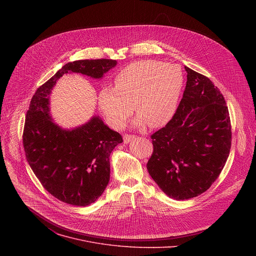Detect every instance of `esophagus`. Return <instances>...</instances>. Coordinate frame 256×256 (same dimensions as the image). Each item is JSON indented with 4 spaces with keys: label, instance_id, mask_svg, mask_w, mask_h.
Listing matches in <instances>:
<instances>
[{
    "label": "esophagus",
    "instance_id": "esophagus-1",
    "mask_svg": "<svg viewBox=\"0 0 256 256\" xmlns=\"http://www.w3.org/2000/svg\"><path fill=\"white\" fill-rule=\"evenodd\" d=\"M134 138H135V137H134L133 135L125 134V135L123 136V141H124V143H125V144H128V143H129V142H131Z\"/></svg>",
    "mask_w": 256,
    "mask_h": 256
}]
</instances>
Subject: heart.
<instances>
[{"instance_id": "1", "label": "heart", "mask_w": 256, "mask_h": 256, "mask_svg": "<svg viewBox=\"0 0 256 256\" xmlns=\"http://www.w3.org/2000/svg\"><path fill=\"white\" fill-rule=\"evenodd\" d=\"M184 76L178 65L142 60L118 72L114 88L98 94V106L115 129L124 127L134 106L139 117L135 125L158 128L174 115L182 92Z\"/></svg>"}]
</instances>
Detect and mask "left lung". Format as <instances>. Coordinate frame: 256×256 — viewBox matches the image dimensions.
Segmentation results:
<instances>
[{
    "instance_id": "obj_1",
    "label": "left lung",
    "mask_w": 256,
    "mask_h": 256,
    "mask_svg": "<svg viewBox=\"0 0 256 256\" xmlns=\"http://www.w3.org/2000/svg\"><path fill=\"white\" fill-rule=\"evenodd\" d=\"M182 100L172 120L152 135L146 168L170 198L196 197L218 178L232 144L228 110L219 88L188 67Z\"/></svg>"
}]
</instances>
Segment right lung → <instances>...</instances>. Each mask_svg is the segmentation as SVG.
Instances as JSON below:
<instances>
[{
	"label": "right lung",
	"instance_id": "add662e5",
	"mask_svg": "<svg viewBox=\"0 0 256 256\" xmlns=\"http://www.w3.org/2000/svg\"><path fill=\"white\" fill-rule=\"evenodd\" d=\"M116 60H78L65 64L37 88L28 110L22 142L26 160L43 187L74 206L96 202L110 182V156L122 136L92 116L84 124L63 129L50 114L49 96L65 74L102 78Z\"/></svg>",
	"mask_w": 256,
	"mask_h": 256
}]
</instances>
